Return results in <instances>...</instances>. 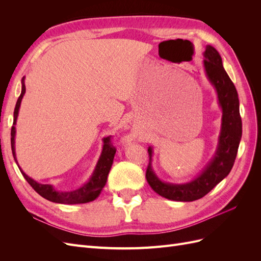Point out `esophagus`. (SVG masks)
<instances>
[{
  "label": "esophagus",
  "instance_id": "1",
  "mask_svg": "<svg viewBox=\"0 0 261 261\" xmlns=\"http://www.w3.org/2000/svg\"><path fill=\"white\" fill-rule=\"evenodd\" d=\"M128 140H129V141H130V140H133V136H132V137H129V138H128Z\"/></svg>",
  "mask_w": 261,
  "mask_h": 261
}]
</instances>
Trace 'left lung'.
I'll list each match as a JSON object with an SVG mask.
<instances>
[{
	"label": "left lung",
	"mask_w": 261,
	"mask_h": 261,
	"mask_svg": "<svg viewBox=\"0 0 261 261\" xmlns=\"http://www.w3.org/2000/svg\"><path fill=\"white\" fill-rule=\"evenodd\" d=\"M203 57L206 75L215 87L219 105L222 109L218 149L212 160L195 179L185 184H170L164 183L155 175L151 167L152 148H148L149 163L146 171L148 184L156 194L170 200L194 201L207 195L231 172L242 138L240 101L235 86L225 72L219 52L213 46H206Z\"/></svg>",
	"instance_id": "8db88e82"
}]
</instances>
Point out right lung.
Segmentation results:
<instances>
[{
    "instance_id": "right-lung-1",
    "label": "right lung",
    "mask_w": 261,
    "mask_h": 261,
    "mask_svg": "<svg viewBox=\"0 0 261 261\" xmlns=\"http://www.w3.org/2000/svg\"><path fill=\"white\" fill-rule=\"evenodd\" d=\"M26 92V87L25 83H23V78L21 80V93L16 102V107L14 110V122L11 130V145H12V152L14 155V159L16 161L17 165V159H16V153H15V134H16V128H15V125H16L17 116L19 107L21 103V99L23 94ZM116 152V149L111 144V136L105 137L103 138V148H102L101 155L98 160V163L96 165V169H94L91 177L89 180L84 184L81 188H77L75 191H69V192H59L57 189H54L52 185L49 184H40L36 181L35 179L30 178L26 173H23L20 167L18 168L21 172L22 176L26 178V180L30 184L35 191L42 196L43 198L48 199L52 202L57 203H67V204H75V203H86L94 200L97 197L100 195L102 188L105 187L109 172L111 170L114 154Z\"/></svg>"
}]
</instances>
